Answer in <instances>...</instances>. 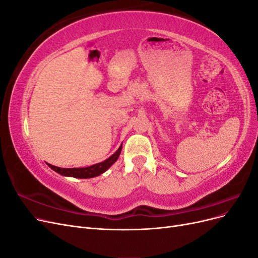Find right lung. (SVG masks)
I'll list each match as a JSON object with an SVG mask.
<instances>
[{
	"label": "right lung",
	"instance_id": "1",
	"mask_svg": "<svg viewBox=\"0 0 258 258\" xmlns=\"http://www.w3.org/2000/svg\"><path fill=\"white\" fill-rule=\"evenodd\" d=\"M122 145L119 146L118 150H117L111 157H108L106 160L96 163V165L90 166V167H86V168H59L56 166H52L47 163L48 167L51 168L53 171H56L57 173L64 175V176H72V177H77V178H90V177H95L100 174H102L103 172L110 168L113 163L118 159L120 152H121Z\"/></svg>",
	"mask_w": 258,
	"mask_h": 258
}]
</instances>
